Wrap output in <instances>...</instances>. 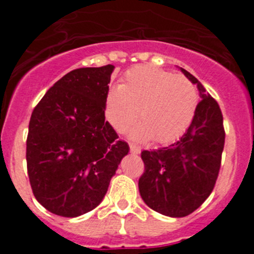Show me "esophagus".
I'll return each instance as SVG.
<instances>
[{"label":"esophagus","instance_id":"esophagus-1","mask_svg":"<svg viewBox=\"0 0 254 254\" xmlns=\"http://www.w3.org/2000/svg\"><path fill=\"white\" fill-rule=\"evenodd\" d=\"M129 151H131L132 154H140L141 149L138 146H136V145H133V143H129Z\"/></svg>","mask_w":254,"mask_h":254}]
</instances>
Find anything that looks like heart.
<instances>
[{
  "mask_svg": "<svg viewBox=\"0 0 254 254\" xmlns=\"http://www.w3.org/2000/svg\"><path fill=\"white\" fill-rule=\"evenodd\" d=\"M198 105V93L190 78L140 66L131 69L122 84L111 87L104 100V116L117 132H131L138 141H176L188 128Z\"/></svg>",
  "mask_w": 254,
  "mask_h": 254,
  "instance_id": "1",
  "label": "heart"
}]
</instances>
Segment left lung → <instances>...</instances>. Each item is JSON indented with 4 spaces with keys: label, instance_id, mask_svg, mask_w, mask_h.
Returning a JSON list of instances; mask_svg holds the SVG:
<instances>
[{
    "label": "left lung",
    "instance_id": "left-lung-1",
    "mask_svg": "<svg viewBox=\"0 0 254 254\" xmlns=\"http://www.w3.org/2000/svg\"><path fill=\"white\" fill-rule=\"evenodd\" d=\"M197 85L201 102L178 142L141 152L145 172L138 179L143 202L161 215L185 217L206 201L219 176L225 142L223 114L203 85L182 68Z\"/></svg>",
    "mask_w": 254,
    "mask_h": 254
}]
</instances>
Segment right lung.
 <instances>
[{"instance_id":"1","label":"right lung","mask_w":254,"mask_h":254,"mask_svg":"<svg viewBox=\"0 0 254 254\" xmlns=\"http://www.w3.org/2000/svg\"><path fill=\"white\" fill-rule=\"evenodd\" d=\"M113 64L73 69L60 78L31 113L26 164L31 190L52 214L76 217L107 193L127 142L104 116Z\"/></svg>"}]
</instances>
